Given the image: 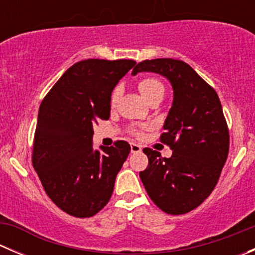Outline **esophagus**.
Wrapping results in <instances>:
<instances>
[{
    "instance_id": "esophagus-1",
    "label": "esophagus",
    "mask_w": 255,
    "mask_h": 255,
    "mask_svg": "<svg viewBox=\"0 0 255 255\" xmlns=\"http://www.w3.org/2000/svg\"><path fill=\"white\" fill-rule=\"evenodd\" d=\"M130 151H132L133 154L140 153V151H142V145L137 143H130Z\"/></svg>"
}]
</instances>
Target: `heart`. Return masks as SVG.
<instances>
[{
    "label": "heart",
    "instance_id": "heart-1",
    "mask_svg": "<svg viewBox=\"0 0 255 255\" xmlns=\"http://www.w3.org/2000/svg\"><path fill=\"white\" fill-rule=\"evenodd\" d=\"M138 89H139L140 94H142L146 100H149L151 96H154V95H158V94L164 95V90H165L164 89L163 82H161L160 80L156 79V78H151V76L139 80V82H138ZM120 92H121L120 87H116V89L113 90V92L111 95V104L112 105H115L116 102H117L118 97H120ZM132 133L133 134H138L139 132L135 129H133Z\"/></svg>",
    "mask_w": 255,
    "mask_h": 255
}]
</instances>
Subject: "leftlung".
Listing matches in <instances>:
<instances>
[{
    "label": "left lung",
    "instance_id": "left-lung-1",
    "mask_svg": "<svg viewBox=\"0 0 255 255\" xmlns=\"http://www.w3.org/2000/svg\"><path fill=\"white\" fill-rule=\"evenodd\" d=\"M151 71L170 81L173 106L160 140L170 158L150 148L139 176L151 201L169 215H184L202 204L215 189L228 156L230 133L217 92L189 64L177 59H153L137 64L132 75Z\"/></svg>",
    "mask_w": 255,
    "mask_h": 255
}]
</instances>
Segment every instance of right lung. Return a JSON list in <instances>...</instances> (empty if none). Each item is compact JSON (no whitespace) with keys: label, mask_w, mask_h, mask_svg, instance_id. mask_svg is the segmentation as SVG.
Listing matches in <instances>:
<instances>
[{"label":"right lung","mask_w":255,"mask_h":255,"mask_svg":"<svg viewBox=\"0 0 255 255\" xmlns=\"http://www.w3.org/2000/svg\"><path fill=\"white\" fill-rule=\"evenodd\" d=\"M134 65L130 59L79 61L40 104L33 166L51 201L68 215L91 217L111 199L130 146L117 140L94 150V125L109 120L113 89Z\"/></svg>","instance_id":"obj_1"}]
</instances>
